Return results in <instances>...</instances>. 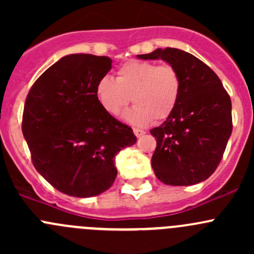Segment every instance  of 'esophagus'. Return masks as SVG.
I'll return each instance as SVG.
<instances>
[{
    "instance_id": "1",
    "label": "esophagus",
    "mask_w": 254,
    "mask_h": 254,
    "mask_svg": "<svg viewBox=\"0 0 254 254\" xmlns=\"http://www.w3.org/2000/svg\"><path fill=\"white\" fill-rule=\"evenodd\" d=\"M145 130L142 129H139V127H134V134L136 135V137H140L142 136V135H145Z\"/></svg>"
}]
</instances>
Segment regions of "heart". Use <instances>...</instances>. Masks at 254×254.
<instances>
[{"mask_svg":"<svg viewBox=\"0 0 254 254\" xmlns=\"http://www.w3.org/2000/svg\"><path fill=\"white\" fill-rule=\"evenodd\" d=\"M181 92L182 78L175 66L140 60L120 66L115 81L103 77L96 86L99 104L112 115L119 114L131 99L135 106L127 112L125 119L134 125L167 119L178 104Z\"/></svg>","mask_w":254,"mask_h":254,"instance_id":"heart-1","label":"heart"}]
</instances>
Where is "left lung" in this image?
Here are the masks:
<instances>
[{"label": "left lung", "instance_id": "obj_1", "mask_svg": "<svg viewBox=\"0 0 254 254\" xmlns=\"http://www.w3.org/2000/svg\"><path fill=\"white\" fill-rule=\"evenodd\" d=\"M162 59L182 78L179 102L160 127L151 129L157 145L151 163L167 186H193L209 178L219 166L232 132L231 98L216 73L191 54L175 48L137 55Z\"/></svg>", "mask_w": 254, "mask_h": 254}]
</instances>
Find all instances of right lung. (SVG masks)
<instances>
[{"label":"right lung","instance_id":"1","mask_svg":"<svg viewBox=\"0 0 254 254\" xmlns=\"http://www.w3.org/2000/svg\"><path fill=\"white\" fill-rule=\"evenodd\" d=\"M112 68L108 56L71 54L30 88L22 131L35 170L59 191L89 198L117 178L114 157L136 142L132 129L102 108L96 86Z\"/></svg>","mask_w":254,"mask_h":254}]
</instances>
